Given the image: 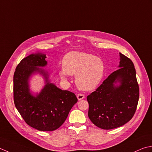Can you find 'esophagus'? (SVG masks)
I'll return each mask as SVG.
<instances>
[{"label": "esophagus", "mask_w": 152, "mask_h": 152, "mask_svg": "<svg viewBox=\"0 0 152 152\" xmlns=\"http://www.w3.org/2000/svg\"><path fill=\"white\" fill-rule=\"evenodd\" d=\"M77 97L79 100H81L85 98V95L83 94H78L77 95Z\"/></svg>", "instance_id": "34e87169"}]
</instances>
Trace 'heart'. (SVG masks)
Returning a JSON list of instances; mask_svg holds the SVG:
<instances>
[{"instance_id":"heart-1","label":"heart","mask_w":152,"mask_h":152,"mask_svg":"<svg viewBox=\"0 0 152 152\" xmlns=\"http://www.w3.org/2000/svg\"><path fill=\"white\" fill-rule=\"evenodd\" d=\"M63 69L59 70L61 79L66 80L67 75H76L77 86L83 91H92L100 84L104 75L105 66L100 58L94 55L73 51L65 56Z\"/></svg>"}]
</instances>
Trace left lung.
<instances>
[{
  "label": "left lung",
  "mask_w": 152,
  "mask_h": 152,
  "mask_svg": "<svg viewBox=\"0 0 152 152\" xmlns=\"http://www.w3.org/2000/svg\"><path fill=\"white\" fill-rule=\"evenodd\" d=\"M119 69L86 98L89 119L102 129L125 125L132 118L137 107L139 86L134 66L125 55L119 53Z\"/></svg>",
  "instance_id": "left-lung-1"
}]
</instances>
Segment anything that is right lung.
<instances>
[{"label":"right lung","mask_w":152,"mask_h":152,"mask_svg":"<svg viewBox=\"0 0 152 152\" xmlns=\"http://www.w3.org/2000/svg\"><path fill=\"white\" fill-rule=\"evenodd\" d=\"M46 58L45 54L37 52L18 65L14 75V101L27 125L39 131H52L64 123L77 98L73 92L62 91L50 82L48 73L39 67L47 65ZM35 73L42 75L45 85L39 94L33 95L28 82Z\"/></svg>","instance_id":"1"}]
</instances>
